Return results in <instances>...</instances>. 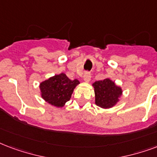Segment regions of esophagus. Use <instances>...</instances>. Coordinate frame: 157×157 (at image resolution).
I'll return each instance as SVG.
<instances>
[{
	"mask_svg": "<svg viewBox=\"0 0 157 157\" xmlns=\"http://www.w3.org/2000/svg\"><path fill=\"white\" fill-rule=\"evenodd\" d=\"M90 72H86V73L84 74L83 76V80L85 82H86V83H89L90 81Z\"/></svg>",
	"mask_w": 157,
	"mask_h": 157,
	"instance_id": "esophagus-1",
	"label": "esophagus"
}]
</instances>
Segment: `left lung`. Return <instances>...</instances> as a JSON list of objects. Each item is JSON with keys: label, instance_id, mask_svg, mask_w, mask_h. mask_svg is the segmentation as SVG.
I'll list each match as a JSON object with an SVG mask.
<instances>
[{"label": "left lung", "instance_id": "obj_1", "mask_svg": "<svg viewBox=\"0 0 157 157\" xmlns=\"http://www.w3.org/2000/svg\"><path fill=\"white\" fill-rule=\"evenodd\" d=\"M94 103L99 107L107 109L115 106L123 94V90L111 79L106 78L93 83Z\"/></svg>", "mask_w": 157, "mask_h": 157}]
</instances>
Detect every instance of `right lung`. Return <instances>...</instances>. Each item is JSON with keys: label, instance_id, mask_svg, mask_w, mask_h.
I'll return each mask as SVG.
<instances>
[{"label": "right lung", "instance_id": "add662e5", "mask_svg": "<svg viewBox=\"0 0 157 157\" xmlns=\"http://www.w3.org/2000/svg\"><path fill=\"white\" fill-rule=\"evenodd\" d=\"M78 80H70L65 73L51 76L39 84L40 95L47 103L57 108H63L70 100Z\"/></svg>", "mask_w": 157, "mask_h": 157}]
</instances>
